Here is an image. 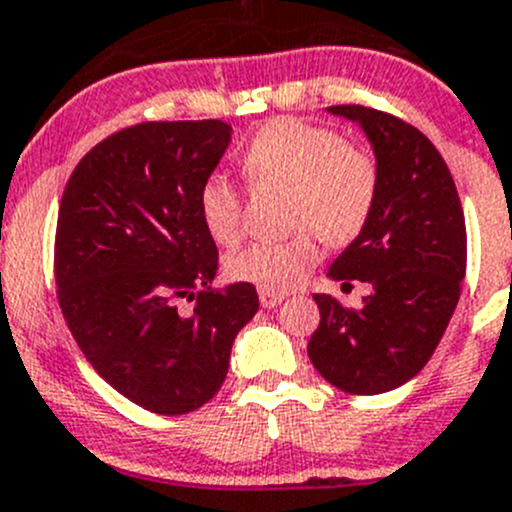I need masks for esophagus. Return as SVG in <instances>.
I'll return each instance as SVG.
<instances>
[{"label": "esophagus", "instance_id": "obj_1", "mask_svg": "<svg viewBox=\"0 0 512 512\" xmlns=\"http://www.w3.org/2000/svg\"><path fill=\"white\" fill-rule=\"evenodd\" d=\"M258 301H261L263 308H276L278 303L283 301V296L281 293H273V291H266V288H261V291H258Z\"/></svg>", "mask_w": 512, "mask_h": 512}]
</instances>
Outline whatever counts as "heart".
I'll return each mask as SVG.
<instances>
[{
    "instance_id": "1",
    "label": "heart",
    "mask_w": 512,
    "mask_h": 512,
    "mask_svg": "<svg viewBox=\"0 0 512 512\" xmlns=\"http://www.w3.org/2000/svg\"><path fill=\"white\" fill-rule=\"evenodd\" d=\"M254 186H291L286 221L313 229L326 244H348L361 234L378 196V164L366 149L348 144L336 129L296 116H281L256 131L241 156ZM199 216L216 244L231 246L244 234V199L224 176L214 174L199 189ZM318 261L313 234L298 231L281 241H256L226 261L236 281L266 291L296 288Z\"/></svg>"
}]
</instances>
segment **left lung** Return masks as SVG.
I'll use <instances>...</instances> for the list:
<instances>
[{"mask_svg":"<svg viewBox=\"0 0 512 512\" xmlns=\"http://www.w3.org/2000/svg\"><path fill=\"white\" fill-rule=\"evenodd\" d=\"M366 131L378 164L371 219L328 268L333 281H368L361 308L316 293L321 323L308 358L331 386L376 396L411 381L448 328L465 278V219L455 181L426 134L361 104L331 106Z\"/></svg>","mask_w":512,"mask_h":512,"instance_id":"left-lung-1","label":"left lung"}]
</instances>
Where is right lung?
I'll return each mask as SVG.
<instances>
[{"mask_svg": "<svg viewBox=\"0 0 512 512\" xmlns=\"http://www.w3.org/2000/svg\"><path fill=\"white\" fill-rule=\"evenodd\" d=\"M229 141L219 119L126 126L79 161L59 204L64 321L114 391L161 416L216 396L236 333L258 311L251 283L211 286L219 251L196 201Z\"/></svg>", "mask_w": 512, "mask_h": 512, "instance_id": "right-lung-1", "label": "right lung"}]
</instances>
